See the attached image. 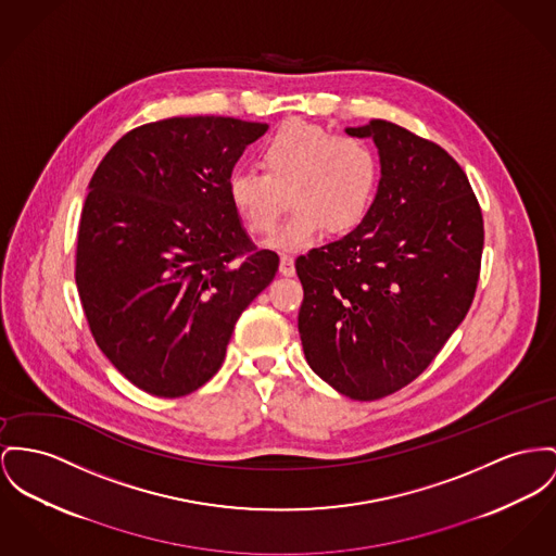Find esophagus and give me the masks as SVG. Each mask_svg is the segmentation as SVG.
I'll return each mask as SVG.
<instances>
[{"label":"esophagus","mask_w":556,"mask_h":556,"mask_svg":"<svg viewBox=\"0 0 556 556\" xmlns=\"http://www.w3.org/2000/svg\"><path fill=\"white\" fill-rule=\"evenodd\" d=\"M280 274L282 276H293L295 274V261L291 255H282L280 257Z\"/></svg>","instance_id":"esophagus-1"}]
</instances>
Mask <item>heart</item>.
<instances>
[{
  "mask_svg": "<svg viewBox=\"0 0 556 556\" xmlns=\"http://www.w3.org/2000/svg\"><path fill=\"white\" fill-rule=\"evenodd\" d=\"M257 170H233L227 193L249 233H269L289 204V219L269 244L299 251L323 231L348 233L369 213L379 160L367 141L316 124L287 122L260 148Z\"/></svg>",
  "mask_w": 556,
  "mask_h": 556,
  "instance_id": "b5f03b06",
  "label": "heart"
}]
</instances>
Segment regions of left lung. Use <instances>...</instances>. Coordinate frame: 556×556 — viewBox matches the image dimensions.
Here are the masks:
<instances>
[{
    "instance_id": "8db88e82",
    "label": "left lung",
    "mask_w": 556,
    "mask_h": 556,
    "mask_svg": "<svg viewBox=\"0 0 556 556\" xmlns=\"http://www.w3.org/2000/svg\"><path fill=\"white\" fill-rule=\"evenodd\" d=\"M345 132L375 141L381 181L354 231L296 260L299 334L318 377L377 401L428 369L466 318L484 227L466 173L441 146L386 119Z\"/></svg>"
}]
</instances>
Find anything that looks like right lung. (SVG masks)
Segmentation results:
<instances>
[{
	"mask_svg": "<svg viewBox=\"0 0 556 556\" xmlns=\"http://www.w3.org/2000/svg\"><path fill=\"white\" fill-rule=\"evenodd\" d=\"M267 124L222 115L132 128L97 166L81 208L75 285L97 345L130 383L179 399L222 369L233 325L274 280L227 179Z\"/></svg>",
	"mask_w": 556,
	"mask_h": 556,
	"instance_id": "right-lung-1",
	"label": "right lung"
}]
</instances>
